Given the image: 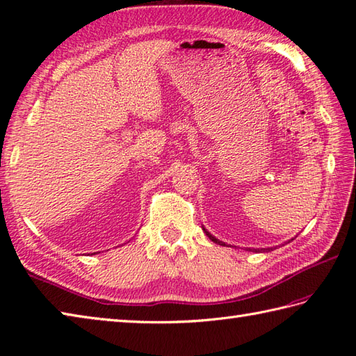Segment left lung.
I'll return each mask as SVG.
<instances>
[{"label":"left lung","instance_id":"8db88e82","mask_svg":"<svg viewBox=\"0 0 356 356\" xmlns=\"http://www.w3.org/2000/svg\"><path fill=\"white\" fill-rule=\"evenodd\" d=\"M204 232L207 233V236H208V238H210V239H211L213 242H216V243H219V245H225V242H222V241H219V239H216V238H214V236H211L210 233H208L205 228H204ZM264 250H270V248H264Z\"/></svg>","mask_w":356,"mask_h":356}]
</instances>
